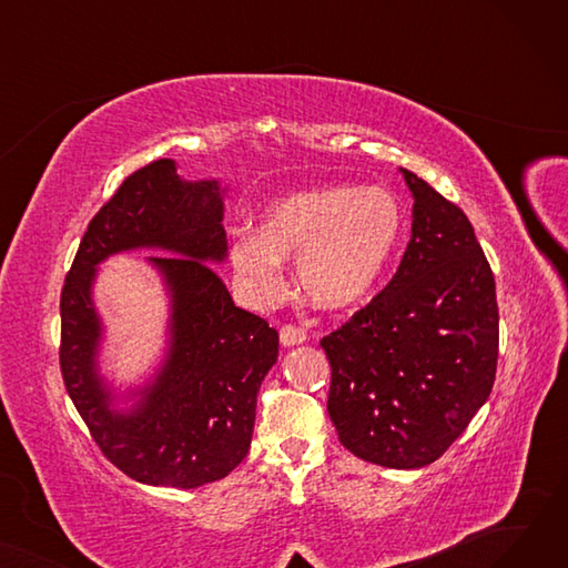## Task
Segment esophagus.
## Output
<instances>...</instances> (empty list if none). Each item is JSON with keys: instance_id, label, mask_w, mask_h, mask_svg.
Returning <instances> with one entry per match:
<instances>
[{"instance_id": "obj_1", "label": "esophagus", "mask_w": 568, "mask_h": 568, "mask_svg": "<svg viewBox=\"0 0 568 568\" xmlns=\"http://www.w3.org/2000/svg\"><path fill=\"white\" fill-rule=\"evenodd\" d=\"M278 336H281V345L283 347H296V345H304L306 343L304 329H300V326H292V324H285Z\"/></svg>"}]
</instances>
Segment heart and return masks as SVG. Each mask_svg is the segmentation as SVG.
Here are the masks:
<instances>
[{
	"label": "heart",
	"mask_w": 568,
	"mask_h": 568,
	"mask_svg": "<svg viewBox=\"0 0 568 568\" xmlns=\"http://www.w3.org/2000/svg\"><path fill=\"white\" fill-rule=\"evenodd\" d=\"M403 234V209L382 186L326 184L268 204L257 236L236 239L230 262L257 296H274L283 260L296 257V281L324 313L366 306L389 272Z\"/></svg>",
	"instance_id": "1"
}]
</instances>
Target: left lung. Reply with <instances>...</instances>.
I'll return each mask as SVG.
<instances>
[{"instance_id":"left-lung-1","label":"left lung","mask_w":568,"mask_h":568,"mask_svg":"<svg viewBox=\"0 0 568 568\" xmlns=\"http://www.w3.org/2000/svg\"><path fill=\"white\" fill-rule=\"evenodd\" d=\"M412 239L392 283L322 338L326 412L347 452L419 469L463 435L490 396L499 315L490 264L467 216L400 168Z\"/></svg>"}]
</instances>
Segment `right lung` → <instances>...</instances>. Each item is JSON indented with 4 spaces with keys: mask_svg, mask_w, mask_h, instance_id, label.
<instances>
[{
    "mask_svg": "<svg viewBox=\"0 0 568 568\" xmlns=\"http://www.w3.org/2000/svg\"><path fill=\"white\" fill-rule=\"evenodd\" d=\"M225 193L219 179H182L172 159L133 172L89 223L62 290L67 392L108 460L146 486L197 488L242 463L260 384L278 362L276 329L234 306L212 266L227 260ZM131 250L164 253L148 263L171 315L155 373L116 387L100 366L93 285L99 263Z\"/></svg>",
    "mask_w": 568,
    "mask_h": 568,
    "instance_id": "add662e5",
    "label": "right lung"
}]
</instances>
